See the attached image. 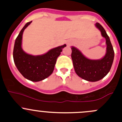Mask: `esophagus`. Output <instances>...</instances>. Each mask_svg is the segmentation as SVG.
Masks as SVG:
<instances>
[{"mask_svg": "<svg viewBox=\"0 0 122 122\" xmlns=\"http://www.w3.org/2000/svg\"><path fill=\"white\" fill-rule=\"evenodd\" d=\"M72 44V43H71V42H68V43H67V45H70Z\"/></svg>", "mask_w": 122, "mask_h": 122, "instance_id": "34e87169", "label": "esophagus"}]
</instances>
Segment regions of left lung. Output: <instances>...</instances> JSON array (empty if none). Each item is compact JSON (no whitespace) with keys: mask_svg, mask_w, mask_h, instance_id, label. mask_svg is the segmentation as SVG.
<instances>
[{"mask_svg":"<svg viewBox=\"0 0 122 122\" xmlns=\"http://www.w3.org/2000/svg\"><path fill=\"white\" fill-rule=\"evenodd\" d=\"M95 26L106 39L107 45L105 55L100 60H90L84 56L80 50L71 46V58L76 74L88 81L95 82L104 78L110 71L114 60V52L110 38L103 27L99 23Z\"/></svg>","mask_w":122,"mask_h":122,"instance_id":"left-lung-1","label":"left lung"}]
</instances>
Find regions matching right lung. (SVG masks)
I'll list each match as a JSON object with an SVG mask.
<instances>
[{
    "instance_id": "add662e5",
    "label": "right lung",
    "mask_w": 122,
    "mask_h": 122,
    "mask_svg": "<svg viewBox=\"0 0 122 122\" xmlns=\"http://www.w3.org/2000/svg\"><path fill=\"white\" fill-rule=\"evenodd\" d=\"M31 22L26 23L17 36L13 56L16 67L23 77L32 81L37 82L45 79L52 73L56 59L66 45L51 49L42 55H32L26 53L22 48L23 32Z\"/></svg>"
}]
</instances>
